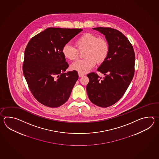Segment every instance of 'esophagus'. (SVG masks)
Masks as SVG:
<instances>
[{"mask_svg": "<svg viewBox=\"0 0 159 159\" xmlns=\"http://www.w3.org/2000/svg\"><path fill=\"white\" fill-rule=\"evenodd\" d=\"M78 75H79L80 77H83L84 75L82 74V73H78Z\"/></svg>", "mask_w": 159, "mask_h": 159, "instance_id": "34e87169", "label": "esophagus"}]
</instances>
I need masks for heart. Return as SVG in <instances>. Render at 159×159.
Listing matches in <instances>:
<instances>
[{"label":"heart","instance_id":"obj_1","mask_svg":"<svg viewBox=\"0 0 159 159\" xmlns=\"http://www.w3.org/2000/svg\"><path fill=\"white\" fill-rule=\"evenodd\" d=\"M75 47L70 44L65 45L62 52L65 57L73 61L78 57L79 51L85 49L84 60L75 61L70 66L72 70L81 73H85L94 67L97 61L102 62L106 60L110 50L107 41L103 38H98L94 34L87 33L82 34L75 41Z\"/></svg>","mask_w":159,"mask_h":159}]
</instances>
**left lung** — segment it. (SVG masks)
I'll return each mask as SVG.
<instances>
[{"instance_id": "8db88e82", "label": "left lung", "mask_w": 159, "mask_h": 159, "mask_svg": "<svg viewBox=\"0 0 159 159\" xmlns=\"http://www.w3.org/2000/svg\"><path fill=\"white\" fill-rule=\"evenodd\" d=\"M93 29L105 35L110 50L107 57L97 69L105 77L99 78L95 73L88 74L89 82L86 91L93 104L107 107L122 98L132 81L135 53L128 39L120 31L103 27Z\"/></svg>"}]
</instances>
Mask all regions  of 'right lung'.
I'll list each match as a JSON object with an SVG mask.
<instances>
[{"instance_id":"add662e5","label":"right lung","mask_w":159,"mask_h":159,"mask_svg":"<svg viewBox=\"0 0 159 159\" xmlns=\"http://www.w3.org/2000/svg\"><path fill=\"white\" fill-rule=\"evenodd\" d=\"M82 29L48 28L29 41L23 70L34 97L41 104L57 107L67 101L78 78L77 71H67L62 50Z\"/></svg>"}]
</instances>
